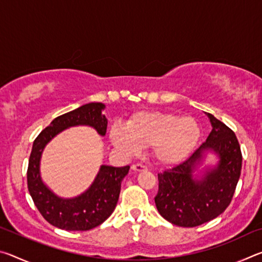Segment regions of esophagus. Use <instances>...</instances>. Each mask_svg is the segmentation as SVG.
I'll return each instance as SVG.
<instances>
[{
  "label": "esophagus",
  "instance_id": "34e87169",
  "mask_svg": "<svg viewBox=\"0 0 262 262\" xmlns=\"http://www.w3.org/2000/svg\"><path fill=\"white\" fill-rule=\"evenodd\" d=\"M132 170L135 172H141V171H147V166L142 165V164H135V165L132 166Z\"/></svg>",
  "mask_w": 262,
  "mask_h": 262
}]
</instances>
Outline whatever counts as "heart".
Instances as JSON below:
<instances>
[{
    "label": "heart",
    "instance_id": "obj_1",
    "mask_svg": "<svg viewBox=\"0 0 262 262\" xmlns=\"http://www.w3.org/2000/svg\"><path fill=\"white\" fill-rule=\"evenodd\" d=\"M108 135L111 143L126 157H134L143 147H151L155 161L170 166L192 154L201 130L193 118L161 111H141L126 126L113 125Z\"/></svg>",
    "mask_w": 262,
    "mask_h": 262
}]
</instances>
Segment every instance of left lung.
<instances>
[{"mask_svg": "<svg viewBox=\"0 0 262 262\" xmlns=\"http://www.w3.org/2000/svg\"><path fill=\"white\" fill-rule=\"evenodd\" d=\"M206 114L211 132L205 143L187 161L158 173L157 210L178 227H198L220 216L231 202L241 177L243 158L236 135L214 115ZM208 153L217 161L203 167Z\"/></svg>", "mask_w": 262, "mask_h": 262, "instance_id": "obj_1", "label": "left lung"}]
</instances>
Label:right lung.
I'll return each mask as SVG.
<instances>
[{
  "label": "right lung",
  "instance_id": "1",
  "mask_svg": "<svg viewBox=\"0 0 262 262\" xmlns=\"http://www.w3.org/2000/svg\"><path fill=\"white\" fill-rule=\"evenodd\" d=\"M103 103H89L55 118L32 145L29 159L28 187L35 207L48 223L67 231H86L98 227L115 209L121 183L129 166L114 167L100 165L95 180L77 196L62 198L43 183L40 162L43 149L56 135L76 126H89L105 136L107 119L103 114Z\"/></svg>",
  "mask_w": 262,
  "mask_h": 262
}]
</instances>
